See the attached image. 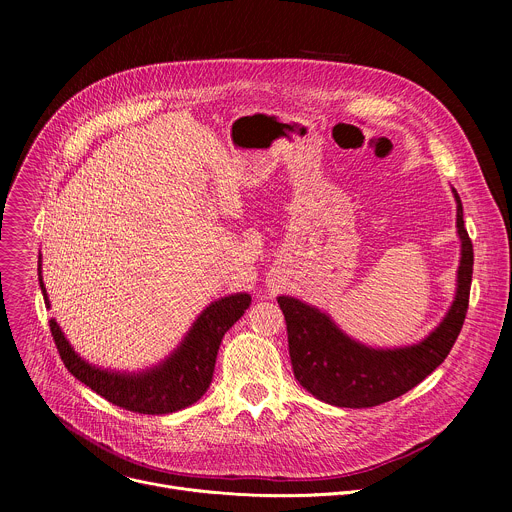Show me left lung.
<instances>
[{
  "label": "left lung",
  "mask_w": 512,
  "mask_h": 512,
  "mask_svg": "<svg viewBox=\"0 0 512 512\" xmlns=\"http://www.w3.org/2000/svg\"><path fill=\"white\" fill-rule=\"evenodd\" d=\"M458 235L462 257L452 308L427 338L403 348H369L346 336L324 312L296 298L279 296L285 316L289 358L300 385L324 403L336 407H375L393 401L419 385L450 354L468 312L474 249L464 227L458 192Z\"/></svg>",
  "instance_id": "1"
}]
</instances>
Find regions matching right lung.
Wrapping results in <instances>:
<instances>
[{"mask_svg": "<svg viewBox=\"0 0 512 512\" xmlns=\"http://www.w3.org/2000/svg\"><path fill=\"white\" fill-rule=\"evenodd\" d=\"M38 273L40 267H38ZM44 304L50 308L46 287L40 275ZM251 304L249 294H235L212 302L192 324L182 344L158 367L139 375L111 373L83 360L64 338L56 320H50V332L64 367L97 395L109 403L133 413L162 415L180 411L196 403L210 387L218 346L225 332L245 314Z\"/></svg>", "mask_w": 512, "mask_h": 512, "instance_id": "obj_1", "label": "right lung"}]
</instances>
